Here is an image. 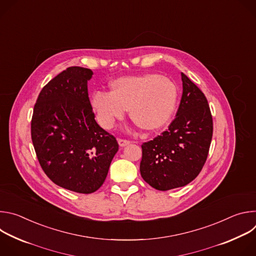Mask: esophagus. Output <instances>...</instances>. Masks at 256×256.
Listing matches in <instances>:
<instances>
[{
  "instance_id": "esophagus-1",
  "label": "esophagus",
  "mask_w": 256,
  "mask_h": 256,
  "mask_svg": "<svg viewBox=\"0 0 256 256\" xmlns=\"http://www.w3.org/2000/svg\"><path fill=\"white\" fill-rule=\"evenodd\" d=\"M130 142L128 140H124V138H118V144L120 147H124V146H128Z\"/></svg>"
}]
</instances>
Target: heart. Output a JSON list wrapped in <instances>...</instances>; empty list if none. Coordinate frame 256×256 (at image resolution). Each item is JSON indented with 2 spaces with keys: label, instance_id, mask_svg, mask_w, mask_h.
I'll use <instances>...</instances> for the list:
<instances>
[{
  "label": "heart",
  "instance_id": "b5f03b06",
  "mask_svg": "<svg viewBox=\"0 0 256 256\" xmlns=\"http://www.w3.org/2000/svg\"><path fill=\"white\" fill-rule=\"evenodd\" d=\"M177 102V89L165 76L144 74L122 77L112 83V92L97 91L91 106L99 124L109 128L128 109L130 120L140 128L154 130L171 118Z\"/></svg>",
  "mask_w": 256,
  "mask_h": 256
}]
</instances>
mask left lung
<instances>
[{
  "label": "left lung",
  "mask_w": 256,
  "mask_h": 256,
  "mask_svg": "<svg viewBox=\"0 0 256 256\" xmlns=\"http://www.w3.org/2000/svg\"><path fill=\"white\" fill-rule=\"evenodd\" d=\"M182 97L176 118L152 140L142 142L140 171L158 190L184 186L202 171L212 136V118L202 90L181 72Z\"/></svg>",
  "instance_id": "1"
}]
</instances>
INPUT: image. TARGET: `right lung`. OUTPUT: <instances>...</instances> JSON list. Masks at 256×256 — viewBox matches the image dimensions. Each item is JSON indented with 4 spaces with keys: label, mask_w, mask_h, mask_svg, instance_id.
<instances>
[{
    "label": "right lung",
    "mask_w": 256,
    "mask_h": 256,
    "mask_svg": "<svg viewBox=\"0 0 256 256\" xmlns=\"http://www.w3.org/2000/svg\"><path fill=\"white\" fill-rule=\"evenodd\" d=\"M93 72L70 66L40 91L31 120L38 162L56 186L92 194L102 184L118 151L116 138L99 126L88 96Z\"/></svg>",
    "instance_id": "obj_1"
}]
</instances>
